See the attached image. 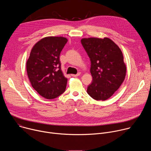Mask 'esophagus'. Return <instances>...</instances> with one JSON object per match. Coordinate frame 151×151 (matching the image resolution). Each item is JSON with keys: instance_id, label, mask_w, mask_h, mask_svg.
I'll return each instance as SVG.
<instances>
[{"instance_id": "obj_1", "label": "esophagus", "mask_w": 151, "mask_h": 151, "mask_svg": "<svg viewBox=\"0 0 151 151\" xmlns=\"http://www.w3.org/2000/svg\"><path fill=\"white\" fill-rule=\"evenodd\" d=\"M79 75H80V73H78L76 74V75H74V74L72 75V76H73V77H77V76H79Z\"/></svg>"}]
</instances>
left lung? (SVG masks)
<instances>
[{
  "mask_svg": "<svg viewBox=\"0 0 151 151\" xmlns=\"http://www.w3.org/2000/svg\"><path fill=\"white\" fill-rule=\"evenodd\" d=\"M81 44L90 61L93 81L87 93L96 100H106L119 88L126 75L122 52L111 39L89 37Z\"/></svg>",
  "mask_w": 151,
  "mask_h": 151,
  "instance_id": "left-lung-1",
  "label": "left lung"
}]
</instances>
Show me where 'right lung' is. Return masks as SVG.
<instances>
[{"label":"right lung","mask_w":151,"mask_h":151,"mask_svg":"<svg viewBox=\"0 0 151 151\" xmlns=\"http://www.w3.org/2000/svg\"><path fill=\"white\" fill-rule=\"evenodd\" d=\"M68 39L49 36L33 46L26 63L33 88L43 97L54 99L66 90L68 79L61 70L60 54Z\"/></svg>","instance_id":"obj_1"}]
</instances>
